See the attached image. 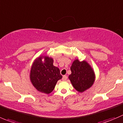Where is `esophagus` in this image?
<instances>
[{"instance_id":"1","label":"esophagus","mask_w":123,"mask_h":123,"mask_svg":"<svg viewBox=\"0 0 123 123\" xmlns=\"http://www.w3.org/2000/svg\"><path fill=\"white\" fill-rule=\"evenodd\" d=\"M67 79V76L66 75H64L62 77V80L63 81H66Z\"/></svg>"}]
</instances>
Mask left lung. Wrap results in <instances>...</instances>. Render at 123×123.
<instances>
[{
	"label": "left lung",
	"mask_w": 123,
	"mask_h": 123,
	"mask_svg": "<svg viewBox=\"0 0 123 123\" xmlns=\"http://www.w3.org/2000/svg\"><path fill=\"white\" fill-rule=\"evenodd\" d=\"M72 73L68 76L72 86L78 92L82 93L90 89L95 81V74L91 65L84 60L76 59L70 67Z\"/></svg>",
	"instance_id": "left-lung-1"
}]
</instances>
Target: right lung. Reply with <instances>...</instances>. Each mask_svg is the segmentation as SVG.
Listing matches in <instances>:
<instances>
[{
  "label": "right lung",
  "instance_id": "obj_1",
  "mask_svg": "<svg viewBox=\"0 0 123 123\" xmlns=\"http://www.w3.org/2000/svg\"><path fill=\"white\" fill-rule=\"evenodd\" d=\"M59 68L53 65L51 57L40 55L31 65L30 79L37 91L49 94L54 90L58 80L62 79Z\"/></svg>",
  "mask_w": 123,
  "mask_h": 123
}]
</instances>
